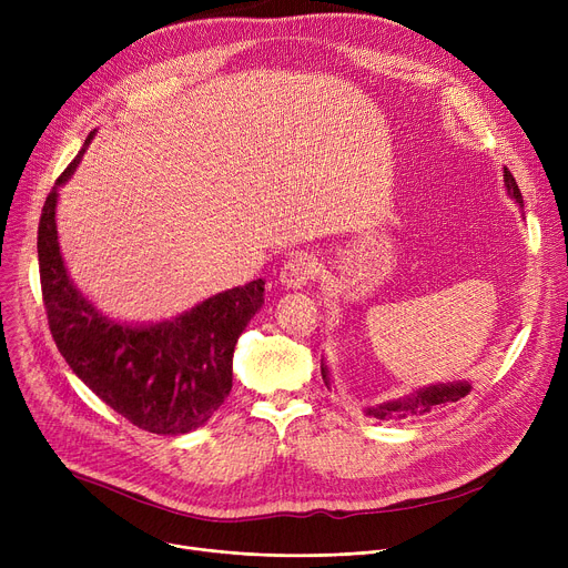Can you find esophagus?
<instances>
[{"label":"esophagus","instance_id":"1","mask_svg":"<svg viewBox=\"0 0 568 568\" xmlns=\"http://www.w3.org/2000/svg\"><path fill=\"white\" fill-rule=\"evenodd\" d=\"M317 274V260L308 253L292 255L281 268V283L290 290H302Z\"/></svg>","mask_w":568,"mask_h":568}]
</instances>
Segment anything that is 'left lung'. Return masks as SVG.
I'll list each match as a JSON object with an SVG mask.
<instances>
[{
	"mask_svg": "<svg viewBox=\"0 0 568 568\" xmlns=\"http://www.w3.org/2000/svg\"><path fill=\"white\" fill-rule=\"evenodd\" d=\"M504 186L509 197H514L520 206H523V195L520 189L516 184L514 174L509 172V168H504ZM322 371V379L324 384L332 389V377H329V368H326L324 359L320 364ZM471 389V384L467 379H458V382H439V384H428L422 386V389H416L403 398H394V400H386L379 403L375 407H368L366 414L375 416V419H405V416H414V414H426L435 407H442L446 403H456L460 398H465Z\"/></svg>",
	"mask_w": 568,
	"mask_h": 568,
	"instance_id": "obj_1",
	"label": "left lung"
}]
</instances>
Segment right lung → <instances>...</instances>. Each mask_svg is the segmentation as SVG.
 <instances>
[{
  "instance_id": "1",
  "label": "right lung",
  "mask_w": 568,
  "mask_h": 568,
  "mask_svg": "<svg viewBox=\"0 0 568 568\" xmlns=\"http://www.w3.org/2000/svg\"><path fill=\"white\" fill-rule=\"evenodd\" d=\"M97 131L59 174L39 223V272L50 334L71 371L133 426L184 435L204 426L232 389V354L264 304V281L219 292L172 320L126 324L75 287L57 239V197Z\"/></svg>"
}]
</instances>
